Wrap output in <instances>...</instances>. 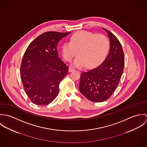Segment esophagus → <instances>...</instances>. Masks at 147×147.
I'll list each match as a JSON object with an SVG mask.
<instances>
[{
  "mask_svg": "<svg viewBox=\"0 0 147 147\" xmlns=\"http://www.w3.org/2000/svg\"><path fill=\"white\" fill-rule=\"evenodd\" d=\"M75 70V69H74V68H71V67H69V69H68V72H72V71H74Z\"/></svg>",
  "mask_w": 147,
  "mask_h": 147,
  "instance_id": "34e87169",
  "label": "esophagus"
}]
</instances>
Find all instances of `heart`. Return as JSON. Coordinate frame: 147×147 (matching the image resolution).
<instances>
[{
	"instance_id": "1",
	"label": "heart",
	"mask_w": 147,
	"mask_h": 147,
	"mask_svg": "<svg viewBox=\"0 0 147 147\" xmlns=\"http://www.w3.org/2000/svg\"><path fill=\"white\" fill-rule=\"evenodd\" d=\"M109 41L102 34H97L86 31H80L73 34L70 41L65 42L62 51L64 59L73 62L76 67H83L86 64L89 68L100 65L104 60L109 49Z\"/></svg>"
}]
</instances>
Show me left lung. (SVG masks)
I'll return each mask as SVG.
<instances>
[{
  "label": "left lung",
  "mask_w": 147,
  "mask_h": 147,
  "mask_svg": "<svg viewBox=\"0 0 147 147\" xmlns=\"http://www.w3.org/2000/svg\"><path fill=\"white\" fill-rule=\"evenodd\" d=\"M110 50L105 61L97 67L81 75L79 90L88 100L100 102L107 100L117 89L123 72L125 55L118 38L110 31Z\"/></svg>",
  "instance_id": "8db88e82"
}]
</instances>
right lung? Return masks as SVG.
<instances>
[{
  "label": "right lung",
  "instance_id": "obj_1",
  "mask_svg": "<svg viewBox=\"0 0 147 147\" xmlns=\"http://www.w3.org/2000/svg\"><path fill=\"white\" fill-rule=\"evenodd\" d=\"M71 32H47L30 43L23 56L20 77L25 92L37 105H48L59 94V85L68 74L58 57V42Z\"/></svg>",
  "mask_w": 147,
  "mask_h": 147
}]
</instances>
